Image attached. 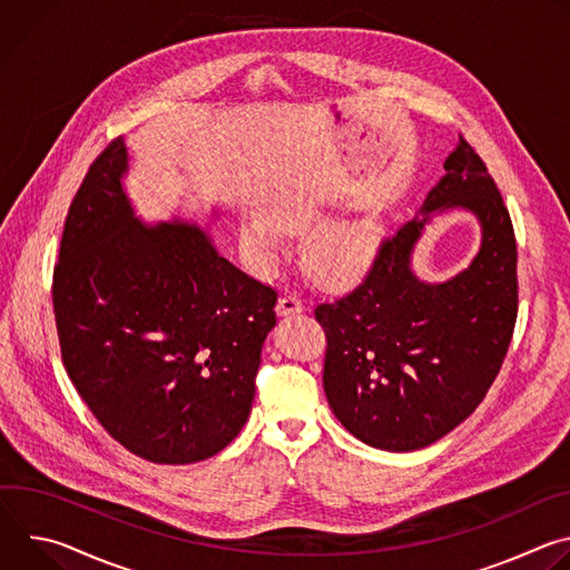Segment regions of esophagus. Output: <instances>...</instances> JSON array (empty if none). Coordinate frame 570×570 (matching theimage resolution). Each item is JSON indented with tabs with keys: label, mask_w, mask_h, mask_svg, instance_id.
<instances>
[{
	"label": "esophagus",
	"mask_w": 570,
	"mask_h": 570,
	"mask_svg": "<svg viewBox=\"0 0 570 570\" xmlns=\"http://www.w3.org/2000/svg\"><path fill=\"white\" fill-rule=\"evenodd\" d=\"M304 304L295 293H284L277 302V315H293V313H302Z\"/></svg>",
	"instance_id": "esophagus-1"
}]
</instances>
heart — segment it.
<instances>
[{
  "label": "heart",
  "mask_w": 570,
  "mask_h": 570,
  "mask_svg": "<svg viewBox=\"0 0 570 570\" xmlns=\"http://www.w3.org/2000/svg\"><path fill=\"white\" fill-rule=\"evenodd\" d=\"M322 203L304 191L273 196L266 212H250L243 218L240 238L257 271L273 273L284 253L286 234H299L322 218ZM379 223L372 216L324 220L308 232L304 243L306 264L330 284L361 279L376 259Z\"/></svg>",
  "instance_id": "heart-1"
}]
</instances>
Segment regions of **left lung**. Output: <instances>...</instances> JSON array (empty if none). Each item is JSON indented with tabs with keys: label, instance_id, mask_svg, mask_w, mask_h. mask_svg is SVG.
<instances>
[{
	"label": "left lung",
	"instance_id": "left-lung-1",
	"mask_svg": "<svg viewBox=\"0 0 570 570\" xmlns=\"http://www.w3.org/2000/svg\"><path fill=\"white\" fill-rule=\"evenodd\" d=\"M444 171L420 214L381 243L363 284L315 308L334 415L361 442L394 453L438 442L475 411L517 322V240L503 198L462 137ZM451 208L476 216L481 248L451 281L424 283L412 271L414 248Z\"/></svg>",
	"mask_w": 570,
	"mask_h": 570
}]
</instances>
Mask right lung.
I'll return each instance as SVG.
<instances>
[{"instance_id":"right-lung-1","label":"right lung","mask_w":570,"mask_h":570,"mask_svg":"<svg viewBox=\"0 0 570 570\" xmlns=\"http://www.w3.org/2000/svg\"><path fill=\"white\" fill-rule=\"evenodd\" d=\"M128 171L119 137L71 200L53 271L62 363L121 446L191 464L248 422L277 293L220 257L209 227L144 223Z\"/></svg>"}]
</instances>
